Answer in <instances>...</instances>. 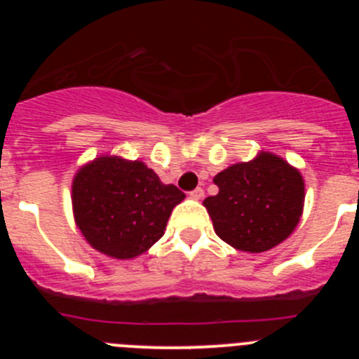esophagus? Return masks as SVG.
<instances>
[{"label": "esophagus", "instance_id": "34e87169", "mask_svg": "<svg viewBox=\"0 0 359 359\" xmlns=\"http://www.w3.org/2000/svg\"><path fill=\"white\" fill-rule=\"evenodd\" d=\"M191 198H193V200H196V201H200L203 196H205V191L201 189V187H196V189L194 191H191V194H189Z\"/></svg>", "mask_w": 359, "mask_h": 359}]
</instances>
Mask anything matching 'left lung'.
Segmentation results:
<instances>
[{
  "label": "left lung",
  "instance_id": "8db88e82",
  "mask_svg": "<svg viewBox=\"0 0 359 359\" xmlns=\"http://www.w3.org/2000/svg\"><path fill=\"white\" fill-rule=\"evenodd\" d=\"M219 194L203 205L217 236L241 252L260 253L287 240L304 210L302 173L278 154L260 151L252 161L213 177Z\"/></svg>",
  "mask_w": 359,
  "mask_h": 359
}]
</instances>
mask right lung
I'll return each mask as SVG.
<instances>
[{
	"instance_id": "right-lung-1",
	"label": "right lung",
	"mask_w": 359,
	"mask_h": 359,
	"mask_svg": "<svg viewBox=\"0 0 359 359\" xmlns=\"http://www.w3.org/2000/svg\"><path fill=\"white\" fill-rule=\"evenodd\" d=\"M186 198L163 184L146 163L104 154L76 172L72 215L92 248L128 260L147 252L165 234L172 210Z\"/></svg>"
}]
</instances>
